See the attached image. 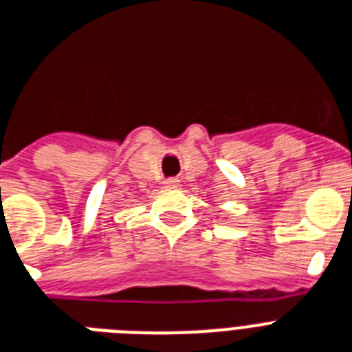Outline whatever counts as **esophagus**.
Here are the masks:
<instances>
[{"label":"esophagus","instance_id":"obj_1","mask_svg":"<svg viewBox=\"0 0 352 352\" xmlns=\"http://www.w3.org/2000/svg\"><path fill=\"white\" fill-rule=\"evenodd\" d=\"M164 184L168 188H175V186H179V179H175V177H170V179H166Z\"/></svg>","mask_w":352,"mask_h":352}]
</instances>
